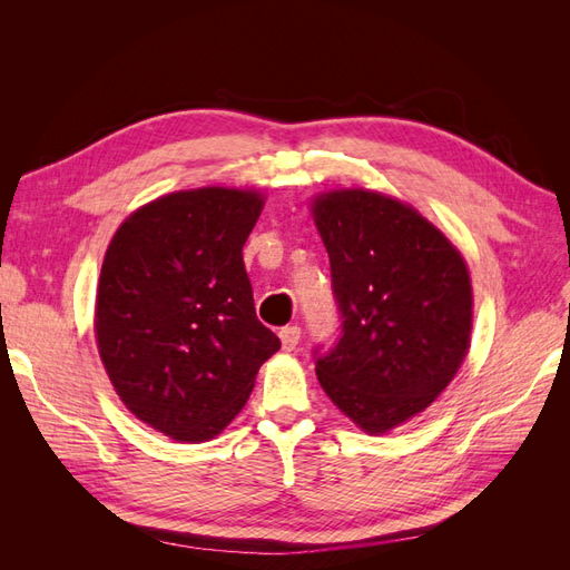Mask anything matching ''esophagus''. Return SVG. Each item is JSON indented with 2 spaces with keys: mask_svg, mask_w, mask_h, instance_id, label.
I'll list each match as a JSON object with an SVG mask.
<instances>
[{
  "mask_svg": "<svg viewBox=\"0 0 570 570\" xmlns=\"http://www.w3.org/2000/svg\"><path fill=\"white\" fill-rule=\"evenodd\" d=\"M302 340V327L299 325H285L281 331V342H283V350L292 352L299 344Z\"/></svg>",
  "mask_w": 570,
  "mask_h": 570,
  "instance_id": "esophagus-1",
  "label": "esophagus"
}]
</instances>
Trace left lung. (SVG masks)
<instances>
[{
    "label": "left lung",
    "mask_w": 570,
    "mask_h": 570,
    "mask_svg": "<svg viewBox=\"0 0 570 570\" xmlns=\"http://www.w3.org/2000/svg\"><path fill=\"white\" fill-rule=\"evenodd\" d=\"M331 256L340 340L318 354V383L368 435L438 400L471 347L473 289L461 252L413 206L373 189L312 204Z\"/></svg>",
    "instance_id": "8db88e82"
}]
</instances>
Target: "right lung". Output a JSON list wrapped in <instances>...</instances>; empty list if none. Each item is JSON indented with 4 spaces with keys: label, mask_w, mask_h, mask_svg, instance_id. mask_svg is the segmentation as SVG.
<instances>
[{
    "label": "right lung",
    "mask_w": 570,
    "mask_h": 570,
    "mask_svg": "<svg viewBox=\"0 0 570 570\" xmlns=\"http://www.w3.org/2000/svg\"><path fill=\"white\" fill-rule=\"evenodd\" d=\"M262 209L254 189L164 195L120 223L101 264V364L128 411L178 442L214 440L281 350L243 262Z\"/></svg>",
    "instance_id": "obj_1"
}]
</instances>
